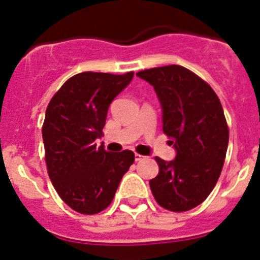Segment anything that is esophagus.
<instances>
[{"label": "esophagus", "mask_w": 260, "mask_h": 260, "mask_svg": "<svg viewBox=\"0 0 260 260\" xmlns=\"http://www.w3.org/2000/svg\"><path fill=\"white\" fill-rule=\"evenodd\" d=\"M142 159H144V156H142L141 154H137V153L135 154V160H136V162H140V160H142Z\"/></svg>", "instance_id": "34e87169"}]
</instances>
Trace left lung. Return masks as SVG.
<instances>
[{
	"mask_svg": "<svg viewBox=\"0 0 260 260\" xmlns=\"http://www.w3.org/2000/svg\"><path fill=\"white\" fill-rule=\"evenodd\" d=\"M162 107L163 132L176 151L167 162L156 156L159 174L150 189L163 209L181 212L209 197L223 170L229 131L223 107L209 84L177 64L144 70Z\"/></svg>",
	"mask_w": 260,
	"mask_h": 260,
	"instance_id": "1",
	"label": "left lung"
}]
</instances>
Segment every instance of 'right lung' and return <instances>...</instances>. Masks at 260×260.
<instances>
[{"label": "right lung", "mask_w": 260, "mask_h": 260, "mask_svg": "<svg viewBox=\"0 0 260 260\" xmlns=\"http://www.w3.org/2000/svg\"><path fill=\"white\" fill-rule=\"evenodd\" d=\"M133 75L81 72L63 84L48 105L43 140L49 177L64 203L80 214L109 207L135 162L133 151L113 154L94 142L102 136L110 104Z\"/></svg>", "instance_id": "right-lung-1"}]
</instances>
